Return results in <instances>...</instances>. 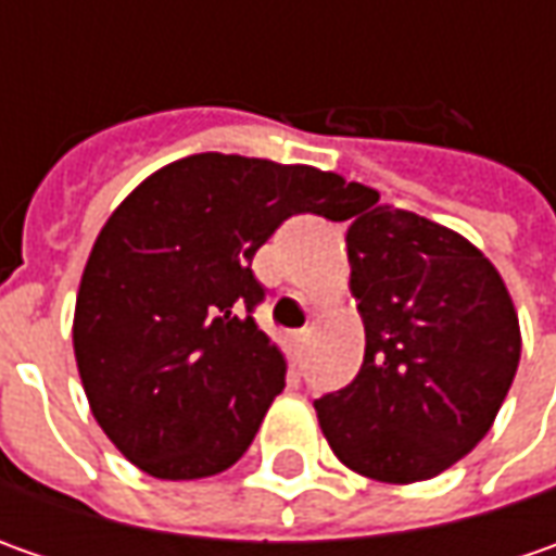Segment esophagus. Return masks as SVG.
<instances>
[{"instance_id":"1","label":"esophagus","mask_w":556,"mask_h":556,"mask_svg":"<svg viewBox=\"0 0 556 556\" xmlns=\"http://www.w3.org/2000/svg\"><path fill=\"white\" fill-rule=\"evenodd\" d=\"M312 331H293L290 333V350H293V355L303 353V346H306V340H309Z\"/></svg>"}]
</instances>
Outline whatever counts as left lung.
<instances>
[{"label":"left lung","instance_id":"8db88e82","mask_svg":"<svg viewBox=\"0 0 556 556\" xmlns=\"http://www.w3.org/2000/svg\"><path fill=\"white\" fill-rule=\"evenodd\" d=\"M346 231L365 362L315 399L333 455L368 480H433L477 448L520 365V318L464 235L368 191Z\"/></svg>","mask_w":556,"mask_h":556}]
</instances>
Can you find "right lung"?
<instances>
[{"instance_id": "right-lung-1", "label": "right lung", "mask_w": 556, "mask_h": 556, "mask_svg": "<svg viewBox=\"0 0 556 556\" xmlns=\"http://www.w3.org/2000/svg\"><path fill=\"white\" fill-rule=\"evenodd\" d=\"M368 188L306 163L191 154L98 231L74 309L79 380L104 437L157 480H203L250 448L288 362L253 321V253L293 213L343 223Z\"/></svg>"}]
</instances>
